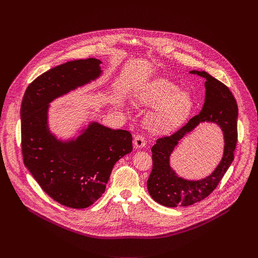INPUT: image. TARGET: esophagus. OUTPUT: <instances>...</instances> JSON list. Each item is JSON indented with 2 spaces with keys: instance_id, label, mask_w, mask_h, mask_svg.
<instances>
[{
  "instance_id": "obj_1",
  "label": "esophagus",
  "mask_w": 258,
  "mask_h": 258,
  "mask_svg": "<svg viewBox=\"0 0 258 258\" xmlns=\"http://www.w3.org/2000/svg\"><path fill=\"white\" fill-rule=\"evenodd\" d=\"M145 145H146V140H145L144 136H142V135H135V139H134L135 148H137V149L143 148Z\"/></svg>"
}]
</instances>
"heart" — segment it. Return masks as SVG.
Returning <instances> with one entry per match:
<instances>
[{
  "instance_id": "b5f03b06",
  "label": "heart",
  "mask_w": 258,
  "mask_h": 258,
  "mask_svg": "<svg viewBox=\"0 0 258 258\" xmlns=\"http://www.w3.org/2000/svg\"><path fill=\"white\" fill-rule=\"evenodd\" d=\"M138 104L154 110L147 118L148 130L155 135H165L177 128L188 117L193 100L191 95L167 79H155L137 87Z\"/></svg>"
}]
</instances>
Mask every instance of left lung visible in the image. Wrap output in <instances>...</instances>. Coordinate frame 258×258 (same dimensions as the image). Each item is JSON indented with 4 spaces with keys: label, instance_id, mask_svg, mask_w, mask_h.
<instances>
[{
    "label": "left lung",
    "instance_id": "1",
    "mask_svg": "<svg viewBox=\"0 0 258 258\" xmlns=\"http://www.w3.org/2000/svg\"><path fill=\"white\" fill-rule=\"evenodd\" d=\"M190 72L206 80L202 110L171 136L158 139L151 149L153 168L147 180V188L157 203L166 207L189 206L209 196L232 164L237 144L238 106L232 92L206 71ZM205 121L217 124L223 131L225 141L223 158L213 173L205 179L198 181L182 179L171 168L169 157L178 141Z\"/></svg>",
    "mask_w": 258,
    "mask_h": 258
}]
</instances>
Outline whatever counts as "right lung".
Wrapping results in <instances>:
<instances>
[{"mask_svg": "<svg viewBox=\"0 0 258 258\" xmlns=\"http://www.w3.org/2000/svg\"><path fill=\"white\" fill-rule=\"evenodd\" d=\"M102 62L69 61L49 69L26 89L20 108L24 165L41 188L58 203L87 208L105 192L114 164L133 151V137L91 122L77 139L58 140L48 126L49 104L98 79Z\"/></svg>", "mask_w": 258, "mask_h": 258, "instance_id": "add662e5", "label": "right lung"}]
</instances>
